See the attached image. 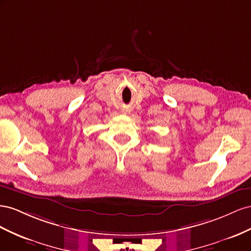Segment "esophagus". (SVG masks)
<instances>
[{
	"mask_svg": "<svg viewBox=\"0 0 251 251\" xmlns=\"http://www.w3.org/2000/svg\"><path fill=\"white\" fill-rule=\"evenodd\" d=\"M122 111H123L124 113H128V112H129V109H128V108H124Z\"/></svg>",
	"mask_w": 251,
	"mask_h": 251,
	"instance_id": "1",
	"label": "esophagus"
}]
</instances>
